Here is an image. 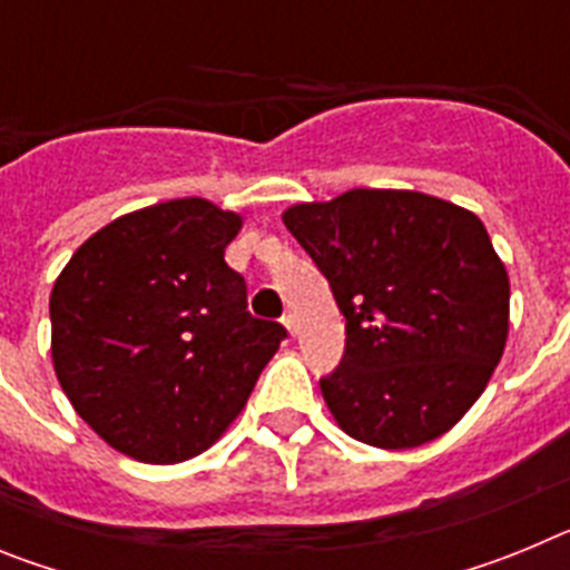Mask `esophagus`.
Instances as JSON below:
<instances>
[{
    "label": "esophagus",
    "mask_w": 570,
    "mask_h": 570,
    "mask_svg": "<svg viewBox=\"0 0 570 570\" xmlns=\"http://www.w3.org/2000/svg\"><path fill=\"white\" fill-rule=\"evenodd\" d=\"M282 325H285V328H288V334H291V336H296V331H299V316H296L294 311H288V314L282 316Z\"/></svg>",
    "instance_id": "34e87169"
}]
</instances>
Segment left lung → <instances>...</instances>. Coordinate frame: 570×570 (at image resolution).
Wrapping results in <instances>:
<instances>
[{
  "instance_id": "1",
  "label": "left lung",
  "mask_w": 570,
  "mask_h": 570,
  "mask_svg": "<svg viewBox=\"0 0 570 570\" xmlns=\"http://www.w3.org/2000/svg\"><path fill=\"white\" fill-rule=\"evenodd\" d=\"M282 223L328 279L345 354L320 380L347 436L402 451L468 414L508 340V271L480 216L420 190L354 188Z\"/></svg>"
}]
</instances>
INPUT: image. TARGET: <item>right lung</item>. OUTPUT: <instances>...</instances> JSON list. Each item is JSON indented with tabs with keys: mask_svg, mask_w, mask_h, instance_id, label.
<instances>
[{
	"mask_svg": "<svg viewBox=\"0 0 570 570\" xmlns=\"http://www.w3.org/2000/svg\"><path fill=\"white\" fill-rule=\"evenodd\" d=\"M242 216L188 196L85 239L50 291V356L73 411L130 460L203 454L285 340L248 314L225 248Z\"/></svg>",
	"mask_w": 570,
	"mask_h": 570,
	"instance_id": "right-lung-1",
	"label": "right lung"
}]
</instances>
